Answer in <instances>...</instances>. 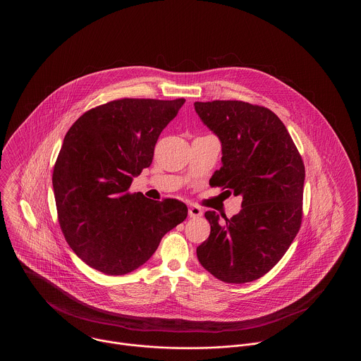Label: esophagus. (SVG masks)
<instances>
[{
  "label": "esophagus",
  "instance_id": "esophagus-1",
  "mask_svg": "<svg viewBox=\"0 0 361 361\" xmlns=\"http://www.w3.org/2000/svg\"><path fill=\"white\" fill-rule=\"evenodd\" d=\"M188 215L190 218H199L203 215V211L200 207L190 206L188 209Z\"/></svg>",
  "mask_w": 361,
  "mask_h": 361
}]
</instances>
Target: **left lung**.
Masks as SVG:
<instances>
[{
  "instance_id": "8db88e82",
  "label": "left lung",
  "mask_w": 361,
  "mask_h": 361,
  "mask_svg": "<svg viewBox=\"0 0 361 361\" xmlns=\"http://www.w3.org/2000/svg\"><path fill=\"white\" fill-rule=\"evenodd\" d=\"M196 114L222 143V168L209 184L242 196L240 214L224 222L207 211L211 233L197 249L203 268L224 283L268 274L288 250L302 224L305 165L286 126L259 105L215 100Z\"/></svg>"
}]
</instances>
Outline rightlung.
I'll use <instances>...</instances> for the list:
<instances>
[{
    "instance_id": "1",
    "label": "right lung",
    "mask_w": 361,
    "mask_h": 361,
    "mask_svg": "<svg viewBox=\"0 0 361 361\" xmlns=\"http://www.w3.org/2000/svg\"><path fill=\"white\" fill-rule=\"evenodd\" d=\"M184 103L114 100L89 109L70 127L52 187L62 233L90 268L105 275L130 274L185 221L183 202H154L128 192L133 178L152 165L159 134Z\"/></svg>"
}]
</instances>
